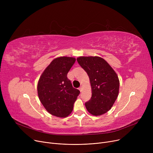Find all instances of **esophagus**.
Instances as JSON below:
<instances>
[{
	"label": "esophagus",
	"instance_id": "34e87169",
	"mask_svg": "<svg viewBox=\"0 0 153 153\" xmlns=\"http://www.w3.org/2000/svg\"><path fill=\"white\" fill-rule=\"evenodd\" d=\"M79 91H81V92H82V86H81V87H79Z\"/></svg>",
	"mask_w": 153,
	"mask_h": 153
}]
</instances>
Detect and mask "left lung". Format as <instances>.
I'll return each mask as SVG.
<instances>
[{"mask_svg": "<svg viewBox=\"0 0 153 153\" xmlns=\"http://www.w3.org/2000/svg\"><path fill=\"white\" fill-rule=\"evenodd\" d=\"M77 61L90 79L92 97L85 103L87 111L94 116L105 114L118 95L120 81L117 73L105 59L99 56H81Z\"/></svg>", "mask_w": 153, "mask_h": 153, "instance_id": "left-lung-1", "label": "left lung"}]
</instances>
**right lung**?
Returning a JSON list of instances; mask_svg holds the SVG:
<instances>
[{
    "label": "right lung",
    "mask_w": 153,
    "mask_h": 153,
    "mask_svg": "<svg viewBox=\"0 0 153 153\" xmlns=\"http://www.w3.org/2000/svg\"><path fill=\"white\" fill-rule=\"evenodd\" d=\"M75 61L72 57L56 58L39 77L37 85L39 99L48 113L54 116L64 118L70 115L80 94L67 77Z\"/></svg>",
    "instance_id": "right-lung-1"
}]
</instances>
